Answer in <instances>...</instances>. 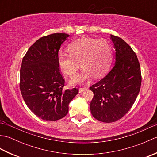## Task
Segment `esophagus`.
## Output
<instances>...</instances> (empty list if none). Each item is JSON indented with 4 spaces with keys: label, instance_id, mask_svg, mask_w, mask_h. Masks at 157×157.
Wrapping results in <instances>:
<instances>
[{
    "label": "esophagus",
    "instance_id": "34e87169",
    "mask_svg": "<svg viewBox=\"0 0 157 157\" xmlns=\"http://www.w3.org/2000/svg\"><path fill=\"white\" fill-rule=\"evenodd\" d=\"M88 90V88L87 87H84V88H80L79 89V93H82L83 92H84L86 90Z\"/></svg>",
    "mask_w": 157,
    "mask_h": 157
}]
</instances>
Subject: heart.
I'll list each match as a JSON object with an SVG mask.
<instances>
[{
    "instance_id": "obj_1",
    "label": "heart",
    "mask_w": 157,
    "mask_h": 157,
    "mask_svg": "<svg viewBox=\"0 0 157 157\" xmlns=\"http://www.w3.org/2000/svg\"><path fill=\"white\" fill-rule=\"evenodd\" d=\"M69 54L60 52L57 63L64 74L73 76L81 65L82 71L70 79L71 84H82L91 77L100 78L107 72L112 59V49L105 40L78 39L67 46Z\"/></svg>"
}]
</instances>
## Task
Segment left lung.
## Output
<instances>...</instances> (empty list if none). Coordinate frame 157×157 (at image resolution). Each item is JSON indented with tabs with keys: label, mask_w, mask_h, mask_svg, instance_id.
Returning <instances> with one entry per match:
<instances>
[{
	"label": "left lung",
	"mask_w": 157,
	"mask_h": 157,
	"mask_svg": "<svg viewBox=\"0 0 157 157\" xmlns=\"http://www.w3.org/2000/svg\"><path fill=\"white\" fill-rule=\"evenodd\" d=\"M115 63L104 78L90 87L94 93L90 111L95 119L112 123L122 118L136 101L142 77L137 56L121 38L111 35Z\"/></svg>",
	"instance_id": "left-lung-1"
}]
</instances>
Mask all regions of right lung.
Here are the masks:
<instances>
[{
  "label": "right lung",
  "instance_id": "add662e5",
  "mask_svg": "<svg viewBox=\"0 0 157 157\" xmlns=\"http://www.w3.org/2000/svg\"><path fill=\"white\" fill-rule=\"evenodd\" d=\"M69 35L55 33L32 45L23 58L20 90L29 110L46 121H56L67 114L69 104L78 90H63L65 80L59 71L57 56Z\"/></svg>",
  "mask_w": 157,
  "mask_h": 157
}]
</instances>
